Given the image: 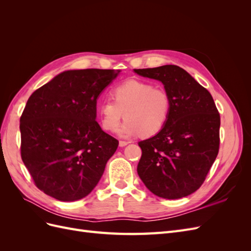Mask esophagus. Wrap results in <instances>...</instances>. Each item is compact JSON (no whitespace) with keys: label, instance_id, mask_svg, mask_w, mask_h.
I'll use <instances>...</instances> for the list:
<instances>
[{"label":"esophagus","instance_id":"34e87169","mask_svg":"<svg viewBox=\"0 0 251 251\" xmlns=\"http://www.w3.org/2000/svg\"><path fill=\"white\" fill-rule=\"evenodd\" d=\"M128 142L127 141H124V140H120L119 141V147H121V148H124V147H126V144H127Z\"/></svg>","mask_w":251,"mask_h":251}]
</instances>
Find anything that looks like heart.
Here are the masks:
<instances>
[{"label": "heart", "instance_id": "heart-1", "mask_svg": "<svg viewBox=\"0 0 251 251\" xmlns=\"http://www.w3.org/2000/svg\"><path fill=\"white\" fill-rule=\"evenodd\" d=\"M111 100L98 104L100 123L105 131L115 132L124 117L120 134L128 137L140 133L151 137L168 124L172 97L168 90L137 79L126 80L111 90Z\"/></svg>", "mask_w": 251, "mask_h": 251}]
</instances>
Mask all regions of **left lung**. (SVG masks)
Returning <instances> with one entry per match:
<instances>
[{"mask_svg":"<svg viewBox=\"0 0 251 251\" xmlns=\"http://www.w3.org/2000/svg\"><path fill=\"white\" fill-rule=\"evenodd\" d=\"M134 71L160 80L172 97L168 124L154 137L138 143L139 177L161 198L186 197L203 184L219 153L220 114L214 98L178 66Z\"/></svg>","mask_w":251,"mask_h":251,"instance_id":"left-lung-1","label":"left lung"}]
</instances>
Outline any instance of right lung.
<instances>
[{
  "instance_id": "1",
  "label": "right lung",
  "mask_w": 251,
  "mask_h": 251,
  "mask_svg": "<svg viewBox=\"0 0 251 251\" xmlns=\"http://www.w3.org/2000/svg\"><path fill=\"white\" fill-rule=\"evenodd\" d=\"M119 72L65 71L29 97L20 119L21 157L35 186L52 198H85L117 150L118 140L95 119L98 95Z\"/></svg>"
}]
</instances>
